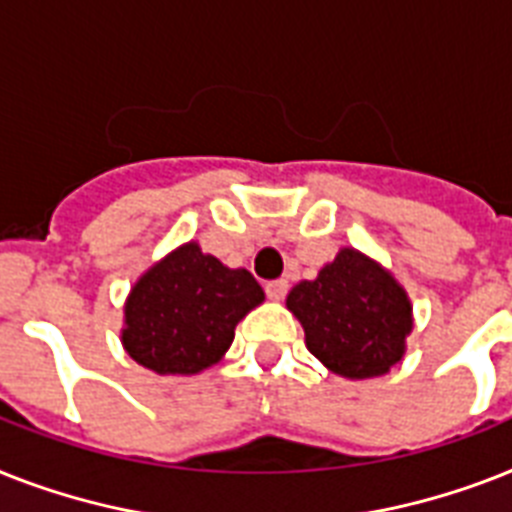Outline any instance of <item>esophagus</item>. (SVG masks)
Here are the masks:
<instances>
[{"mask_svg": "<svg viewBox=\"0 0 512 512\" xmlns=\"http://www.w3.org/2000/svg\"><path fill=\"white\" fill-rule=\"evenodd\" d=\"M286 289H289V281H286V278H276V281H268V284H265V294H268L270 299H284Z\"/></svg>", "mask_w": 512, "mask_h": 512, "instance_id": "obj_1", "label": "esophagus"}]
</instances>
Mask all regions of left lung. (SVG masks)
<instances>
[{
  "label": "left lung",
  "mask_w": 512,
  "mask_h": 512,
  "mask_svg": "<svg viewBox=\"0 0 512 512\" xmlns=\"http://www.w3.org/2000/svg\"><path fill=\"white\" fill-rule=\"evenodd\" d=\"M286 307L305 328L307 350L344 378L389 371L413 328L405 289L355 249H342L315 281L294 286Z\"/></svg>",
  "instance_id": "obj_1"
}]
</instances>
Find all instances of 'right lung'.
I'll use <instances>...</instances> for the list:
<instances>
[{
    "instance_id": "right-lung-1",
    "label": "right lung",
    "mask_w": 512,
    "mask_h": 512,
    "mask_svg": "<svg viewBox=\"0 0 512 512\" xmlns=\"http://www.w3.org/2000/svg\"><path fill=\"white\" fill-rule=\"evenodd\" d=\"M265 299L244 268H226L189 242L149 268L126 302L123 347L155 373L189 376L215 365L234 328Z\"/></svg>"
}]
</instances>
